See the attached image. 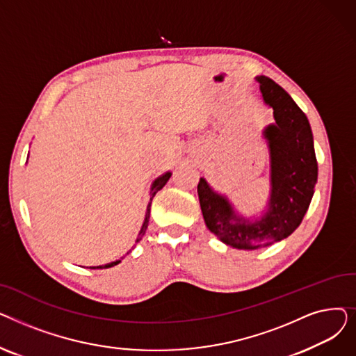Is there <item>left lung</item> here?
Here are the masks:
<instances>
[{
	"mask_svg": "<svg viewBox=\"0 0 356 356\" xmlns=\"http://www.w3.org/2000/svg\"><path fill=\"white\" fill-rule=\"evenodd\" d=\"M257 81L275 120L264 129L271 179L267 213L251 222L236 215L231 202L216 193L203 177L197 184L208 229L223 244L238 250H259L291 235L309 209L317 181L313 134L306 114L273 79L258 76Z\"/></svg>",
	"mask_w": 356,
	"mask_h": 356,
	"instance_id": "8db88e82",
	"label": "left lung"
}]
</instances>
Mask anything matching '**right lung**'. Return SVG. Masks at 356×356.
<instances>
[{
	"mask_svg": "<svg viewBox=\"0 0 356 356\" xmlns=\"http://www.w3.org/2000/svg\"><path fill=\"white\" fill-rule=\"evenodd\" d=\"M170 176H172V173H170V172H167V173H164L163 176L157 177V179L153 181V184H152V191H149V202H148V204H147L145 219H144V223H143V227H141V231H140V234H138V236H137V241H136V242L141 241V238H143V235L145 234V229H147V227H148L149 208H152V200H153V197L156 196V193H157L159 191H161V189H163V186L168 181V179H170ZM120 263H121V261L118 259V261H114V263H109V264L99 266V267H90V268H93V270H97V268H109V267H114V266H117V264H120Z\"/></svg>",
	"mask_w": 356,
	"mask_h": 356,
	"instance_id": "1",
	"label": "right lung"
}]
</instances>
